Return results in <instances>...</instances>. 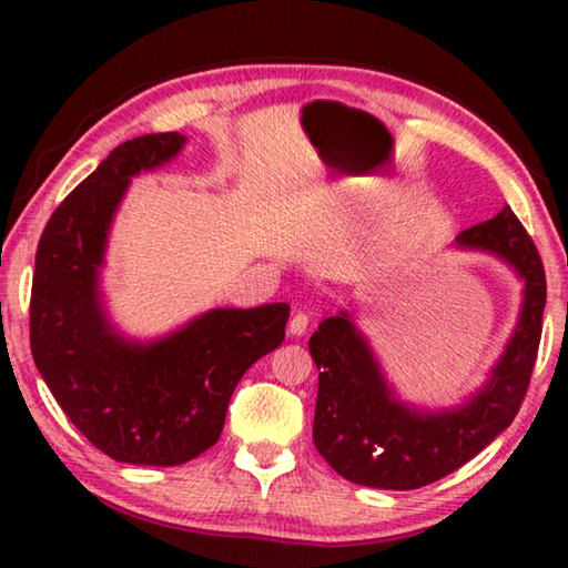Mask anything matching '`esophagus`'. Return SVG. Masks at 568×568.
I'll return each mask as SVG.
<instances>
[{
  "mask_svg": "<svg viewBox=\"0 0 568 568\" xmlns=\"http://www.w3.org/2000/svg\"><path fill=\"white\" fill-rule=\"evenodd\" d=\"M307 323H311V318H307V313L297 311L293 318H291V325H287V331H291V335H303L307 331Z\"/></svg>",
  "mask_w": 568,
  "mask_h": 568,
  "instance_id": "1",
  "label": "esophagus"
}]
</instances>
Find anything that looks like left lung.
<instances>
[{
  "mask_svg": "<svg viewBox=\"0 0 568 568\" xmlns=\"http://www.w3.org/2000/svg\"><path fill=\"white\" fill-rule=\"evenodd\" d=\"M466 247L491 250L526 281L524 311L486 388L458 410L416 413L390 396L378 363L348 321L325 318L313 333L318 365L313 440L333 470L361 486L410 491L454 474L514 420L538 355L546 305L541 255L511 207L458 235Z\"/></svg>",
  "mask_w": 568,
  "mask_h": 568,
  "instance_id": "left-lung-1",
  "label": "left lung"
}]
</instances>
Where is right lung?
<instances>
[{
    "label": "right lung",
    "instance_id": "add662e5",
    "mask_svg": "<svg viewBox=\"0 0 568 568\" xmlns=\"http://www.w3.org/2000/svg\"><path fill=\"white\" fill-rule=\"evenodd\" d=\"M180 132L122 142L84 178L37 245L30 345L52 396L94 448L122 464L180 466L217 444L243 373L285 338L287 303L217 307L152 345H130L98 301L114 207L140 170L175 158Z\"/></svg>",
    "mask_w": 568,
    "mask_h": 568
}]
</instances>
